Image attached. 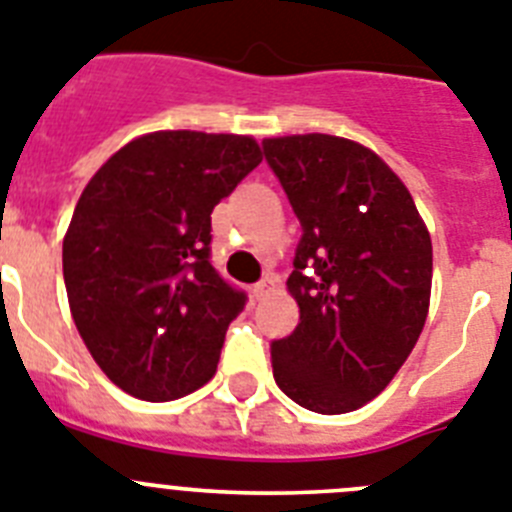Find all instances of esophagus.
<instances>
[{"label": "esophagus", "instance_id": "34e87169", "mask_svg": "<svg viewBox=\"0 0 512 512\" xmlns=\"http://www.w3.org/2000/svg\"><path fill=\"white\" fill-rule=\"evenodd\" d=\"M275 286H278V278H275V275H268V278H262V281L252 288V296H255V299H262V296L273 293Z\"/></svg>", "mask_w": 512, "mask_h": 512}]
</instances>
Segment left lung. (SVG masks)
Listing matches in <instances>:
<instances>
[{"mask_svg":"<svg viewBox=\"0 0 512 512\" xmlns=\"http://www.w3.org/2000/svg\"><path fill=\"white\" fill-rule=\"evenodd\" d=\"M262 149L304 229L286 281L299 324L270 348L275 384L306 410L345 415L379 397L425 327L430 231L397 172L358 141L293 133Z\"/></svg>","mask_w":512,"mask_h":512,"instance_id":"8db88e82","label":"left lung"}]
</instances>
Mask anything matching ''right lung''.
Segmentation results:
<instances>
[{"instance_id":"add662e5","label":"right lung","mask_w":512,"mask_h":512,"mask_svg":"<svg viewBox=\"0 0 512 512\" xmlns=\"http://www.w3.org/2000/svg\"><path fill=\"white\" fill-rule=\"evenodd\" d=\"M260 162L252 136L154 131L115 151L79 195L64 234L71 317L131 397L170 402L213 379L244 293L208 262L211 213Z\"/></svg>"}]
</instances>
